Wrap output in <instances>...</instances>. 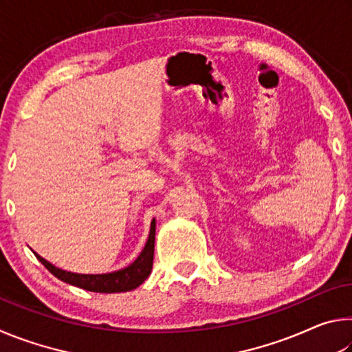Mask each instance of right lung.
Returning a JSON list of instances; mask_svg holds the SVG:
<instances>
[{
	"mask_svg": "<svg viewBox=\"0 0 352 352\" xmlns=\"http://www.w3.org/2000/svg\"><path fill=\"white\" fill-rule=\"evenodd\" d=\"M153 248H155V219L151 223V233L142 248L141 254L126 269H121L111 273H102V275H80V273H71L67 270L57 269L51 262L41 258L37 253V259L43 264L52 275L60 281L76 285L88 292H98V294H119V292L133 290L146 281L152 272L153 264Z\"/></svg>",
	"mask_w": 352,
	"mask_h": 352,
	"instance_id": "obj_1",
	"label": "right lung"
}]
</instances>
